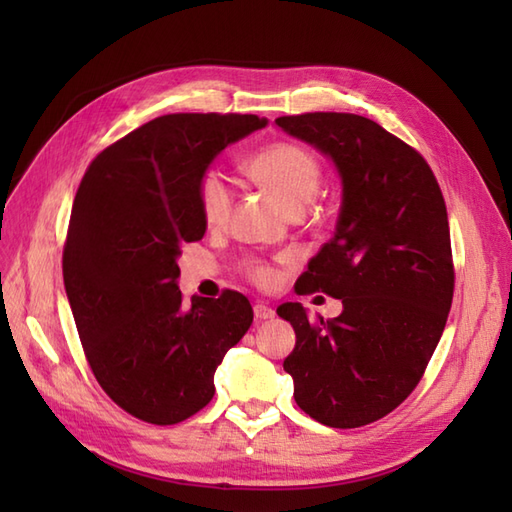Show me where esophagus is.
<instances>
[{"label": "esophagus", "mask_w": 512, "mask_h": 512, "mask_svg": "<svg viewBox=\"0 0 512 512\" xmlns=\"http://www.w3.org/2000/svg\"><path fill=\"white\" fill-rule=\"evenodd\" d=\"M253 312H255V319L257 321H266V319H273L275 317V310L270 308L268 303H255Z\"/></svg>", "instance_id": "34e87169"}]
</instances>
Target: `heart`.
I'll return each mask as SVG.
<instances>
[{"label": "heart", "mask_w": 512, "mask_h": 512, "mask_svg": "<svg viewBox=\"0 0 512 512\" xmlns=\"http://www.w3.org/2000/svg\"><path fill=\"white\" fill-rule=\"evenodd\" d=\"M244 169L255 182L264 184L284 202L290 211H301L321 184V162L303 145L290 140H277L253 156H248ZM202 220L209 226H222L231 215L233 193L220 169L209 167L200 173L195 184ZM242 270L259 288H273L279 281V270L264 259H244Z\"/></svg>", "instance_id": "b5f03b06"}]
</instances>
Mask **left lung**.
Segmentation results:
<instances>
[{
    "instance_id": "8db88e82",
    "label": "left lung",
    "mask_w": 512,
    "mask_h": 512,
    "mask_svg": "<svg viewBox=\"0 0 512 512\" xmlns=\"http://www.w3.org/2000/svg\"><path fill=\"white\" fill-rule=\"evenodd\" d=\"M275 123L328 154L343 180L336 233L297 290L341 299L343 312L312 321L301 303H281L277 314L297 334L284 369L310 418L356 429L416 389L447 325L455 288L447 204L427 160L365 116L308 112Z\"/></svg>"
}]
</instances>
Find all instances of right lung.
<instances>
[{
  "label": "right lung",
  "instance_id": "right-lung-1",
  "mask_svg": "<svg viewBox=\"0 0 512 512\" xmlns=\"http://www.w3.org/2000/svg\"><path fill=\"white\" fill-rule=\"evenodd\" d=\"M255 114H167L96 156L76 191L63 284L94 378L118 407L176 424L209 405L213 374L253 323L235 290L184 303L180 248L204 237L195 184Z\"/></svg>",
  "mask_w": 512,
  "mask_h": 512
}]
</instances>
